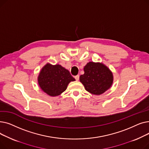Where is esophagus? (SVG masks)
Instances as JSON below:
<instances>
[{"mask_svg": "<svg viewBox=\"0 0 149 149\" xmlns=\"http://www.w3.org/2000/svg\"><path fill=\"white\" fill-rule=\"evenodd\" d=\"M75 80H76L77 81H79V75H77L75 76Z\"/></svg>", "mask_w": 149, "mask_h": 149, "instance_id": "34e87169", "label": "esophagus"}]
</instances>
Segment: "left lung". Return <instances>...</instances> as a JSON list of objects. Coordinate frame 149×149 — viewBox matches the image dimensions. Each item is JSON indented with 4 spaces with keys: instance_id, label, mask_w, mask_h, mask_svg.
I'll list each match as a JSON object with an SVG mask.
<instances>
[{
    "instance_id": "8db88e82",
    "label": "left lung",
    "mask_w": 149,
    "mask_h": 149,
    "mask_svg": "<svg viewBox=\"0 0 149 149\" xmlns=\"http://www.w3.org/2000/svg\"><path fill=\"white\" fill-rule=\"evenodd\" d=\"M84 72L80 76V81L85 89L93 95L103 94L112 86L113 73L102 63L88 62L84 67Z\"/></svg>"
}]
</instances>
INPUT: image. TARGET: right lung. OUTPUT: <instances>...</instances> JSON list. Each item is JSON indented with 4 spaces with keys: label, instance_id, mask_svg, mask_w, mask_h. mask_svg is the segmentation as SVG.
Wrapping results in <instances>:
<instances>
[{
    "label": "right lung",
    "instance_id": "1",
    "mask_svg": "<svg viewBox=\"0 0 149 149\" xmlns=\"http://www.w3.org/2000/svg\"><path fill=\"white\" fill-rule=\"evenodd\" d=\"M74 81L68 69L59 64L52 65L49 63L42 68L37 77L40 89L51 97L60 95L66 91L69 83Z\"/></svg>",
    "mask_w": 149,
    "mask_h": 149
}]
</instances>
